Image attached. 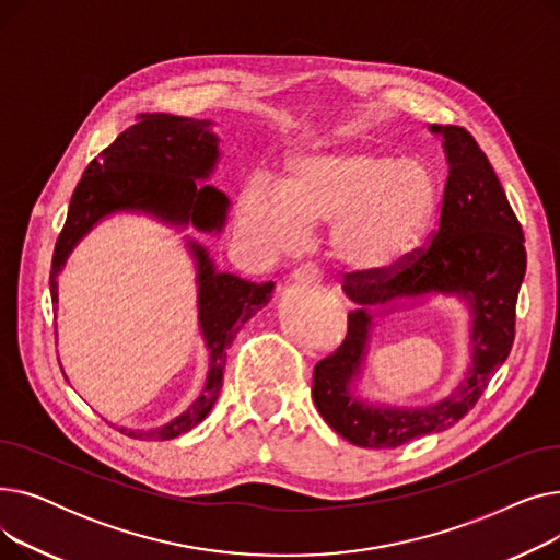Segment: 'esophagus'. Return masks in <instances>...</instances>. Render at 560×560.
Returning <instances> with one entry per match:
<instances>
[{"instance_id":"obj_1","label":"esophagus","mask_w":560,"mask_h":560,"mask_svg":"<svg viewBox=\"0 0 560 560\" xmlns=\"http://www.w3.org/2000/svg\"><path fill=\"white\" fill-rule=\"evenodd\" d=\"M292 279H295L298 283H304V285H317L322 281V270L319 265L315 262H302L300 268L292 272Z\"/></svg>"}]
</instances>
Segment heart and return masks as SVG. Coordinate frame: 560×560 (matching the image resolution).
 I'll return each mask as SVG.
<instances>
[{"label": "heart", "mask_w": 560, "mask_h": 560, "mask_svg": "<svg viewBox=\"0 0 560 560\" xmlns=\"http://www.w3.org/2000/svg\"><path fill=\"white\" fill-rule=\"evenodd\" d=\"M435 206L424 165L349 147L292 159L283 188L252 182L238 211L243 238L260 254H288L306 224H329L334 258L351 272L384 275L413 252Z\"/></svg>", "instance_id": "1"}]
</instances>
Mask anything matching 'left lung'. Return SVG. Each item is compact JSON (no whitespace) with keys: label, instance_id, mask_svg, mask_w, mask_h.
I'll return each mask as SVG.
<instances>
[{"label":"left lung","instance_id":"obj_1","mask_svg":"<svg viewBox=\"0 0 560 560\" xmlns=\"http://www.w3.org/2000/svg\"><path fill=\"white\" fill-rule=\"evenodd\" d=\"M443 133L450 174L429 243L384 275H345L342 290L357 304L340 347L313 370V401L325 422L351 445L395 450L454 427L475 408L515 340V304L526 272L524 233L497 174L465 127L433 125ZM427 291L463 294L474 306V370L445 402L429 409H372L346 386L366 343V306Z\"/></svg>","mask_w":560,"mask_h":560}]
</instances>
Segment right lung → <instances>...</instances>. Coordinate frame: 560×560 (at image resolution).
I'll list each match as a JSON object with an SVG mask.
<instances>
[{"label": "right lung", "instance_id": "obj_1", "mask_svg": "<svg viewBox=\"0 0 560 560\" xmlns=\"http://www.w3.org/2000/svg\"><path fill=\"white\" fill-rule=\"evenodd\" d=\"M211 122L170 113H142L138 122L117 136L97 159L88 163L77 184L66 224L51 256V302L56 304V275L85 231L115 211H147L174 224L199 231L222 229L229 199L215 186H199L218 161V138ZM199 268V325L211 349L206 388L184 416L156 431H127L136 440H172L197 427L213 408L224 376L226 349L245 322L272 298L275 283H252L215 272L199 245H192Z\"/></svg>", "mask_w": 560, "mask_h": 560}]
</instances>
